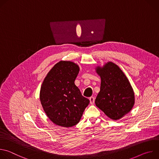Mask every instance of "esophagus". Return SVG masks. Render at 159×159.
Returning <instances> with one entry per match:
<instances>
[{
	"mask_svg": "<svg viewBox=\"0 0 159 159\" xmlns=\"http://www.w3.org/2000/svg\"><path fill=\"white\" fill-rule=\"evenodd\" d=\"M89 100H90V103L91 104H93L94 103V101H95V98L94 97H90L89 98Z\"/></svg>",
	"mask_w": 159,
	"mask_h": 159,
	"instance_id": "obj_1",
	"label": "esophagus"
}]
</instances>
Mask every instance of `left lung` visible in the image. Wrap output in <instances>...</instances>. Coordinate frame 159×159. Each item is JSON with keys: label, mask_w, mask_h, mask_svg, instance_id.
Instances as JSON below:
<instances>
[{"label": "left lung", "mask_w": 159, "mask_h": 159, "mask_svg": "<svg viewBox=\"0 0 159 159\" xmlns=\"http://www.w3.org/2000/svg\"><path fill=\"white\" fill-rule=\"evenodd\" d=\"M96 72L101 79L100 92L95 103L109 118L117 120L132 109L134 103L133 89L120 67L107 62Z\"/></svg>", "instance_id": "left-lung-1"}]
</instances>
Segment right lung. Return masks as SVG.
<instances>
[{
    "label": "right lung",
    "mask_w": 159,
    "mask_h": 159,
    "mask_svg": "<svg viewBox=\"0 0 159 159\" xmlns=\"http://www.w3.org/2000/svg\"><path fill=\"white\" fill-rule=\"evenodd\" d=\"M79 72V66L74 62L60 61L54 65L43 82L40 101L47 116L57 125H76L90 102L75 85Z\"/></svg>",
    "instance_id": "add662e5"
}]
</instances>
